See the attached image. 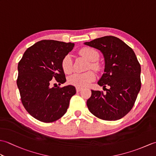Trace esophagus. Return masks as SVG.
I'll return each instance as SVG.
<instances>
[{"label":"esophagus","instance_id":"1","mask_svg":"<svg viewBox=\"0 0 156 156\" xmlns=\"http://www.w3.org/2000/svg\"><path fill=\"white\" fill-rule=\"evenodd\" d=\"M82 88L81 87H76V91L77 92H80L82 90Z\"/></svg>","mask_w":156,"mask_h":156}]
</instances>
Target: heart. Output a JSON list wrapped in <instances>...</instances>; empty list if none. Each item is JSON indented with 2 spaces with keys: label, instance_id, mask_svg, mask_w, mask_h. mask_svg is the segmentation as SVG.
Listing matches in <instances>:
<instances>
[{
  "label": "heart",
  "instance_id": "obj_1",
  "mask_svg": "<svg viewBox=\"0 0 156 156\" xmlns=\"http://www.w3.org/2000/svg\"><path fill=\"white\" fill-rule=\"evenodd\" d=\"M80 54L83 56L89 62H90L88 68L93 69H99V65L97 61L99 58L98 52L92 48H84L80 51ZM62 68L66 74H69L72 70V59L69 55H66L62 61ZM95 79V74L93 72L88 71L82 74H72L68 78V82L71 84L78 87H86L90 84V82L94 81Z\"/></svg>",
  "mask_w": 156,
  "mask_h": 156
}]
</instances>
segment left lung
Wrapping results in <instances>:
<instances>
[{"label":"left lung","mask_w":156,"mask_h":156,"mask_svg":"<svg viewBox=\"0 0 156 156\" xmlns=\"http://www.w3.org/2000/svg\"><path fill=\"white\" fill-rule=\"evenodd\" d=\"M85 45L100 50L105 58V73L98 84L106 92L91 90L87 102L92 114L106 121L122 118L131 110L141 88V66L133 49L114 36L95 39Z\"/></svg>","instance_id":"obj_1"}]
</instances>
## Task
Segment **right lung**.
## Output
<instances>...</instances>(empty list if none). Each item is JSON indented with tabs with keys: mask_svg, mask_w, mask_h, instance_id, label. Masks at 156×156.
<instances>
[{
	"mask_svg": "<svg viewBox=\"0 0 156 156\" xmlns=\"http://www.w3.org/2000/svg\"><path fill=\"white\" fill-rule=\"evenodd\" d=\"M74 44L42 40L29 48L18 64L16 84L21 102L33 117L44 122L58 120L76 94L74 86L51 87L52 79L59 84L66 81L62 61Z\"/></svg>",
	"mask_w": 156,
	"mask_h": 156,
	"instance_id": "right-lung-1",
	"label": "right lung"
}]
</instances>
